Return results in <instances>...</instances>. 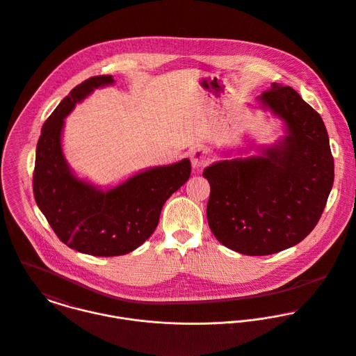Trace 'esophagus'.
Wrapping results in <instances>:
<instances>
[{
    "label": "esophagus",
    "instance_id": "obj_1",
    "mask_svg": "<svg viewBox=\"0 0 356 356\" xmlns=\"http://www.w3.org/2000/svg\"><path fill=\"white\" fill-rule=\"evenodd\" d=\"M191 163L195 170L204 167L209 163V153L203 147H197L191 152Z\"/></svg>",
    "mask_w": 356,
    "mask_h": 356
}]
</instances>
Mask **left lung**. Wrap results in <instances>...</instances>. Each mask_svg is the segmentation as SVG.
<instances>
[{
    "instance_id": "8db88e82",
    "label": "left lung",
    "mask_w": 356,
    "mask_h": 356,
    "mask_svg": "<svg viewBox=\"0 0 356 356\" xmlns=\"http://www.w3.org/2000/svg\"><path fill=\"white\" fill-rule=\"evenodd\" d=\"M259 106L284 124L276 143L258 156L206 167L207 221L220 243L245 255H269L296 245L316 227L334 181L325 122L291 87L273 83Z\"/></svg>"
}]
</instances>
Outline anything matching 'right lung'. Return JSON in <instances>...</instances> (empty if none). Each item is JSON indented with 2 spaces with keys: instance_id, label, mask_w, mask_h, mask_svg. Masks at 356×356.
<instances>
[{
  "instance_id": "obj_1",
  "label": "right lung",
  "mask_w": 356,
  "mask_h": 356,
  "mask_svg": "<svg viewBox=\"0 0 356 356\" xmlns=\"http://www.w3.org/2000/svg\"><path fill=\"white\" fill-rule=\"evenodd\" d=\"M95 76L70 91L44 122L35 150L34 199L48 224L66 245L95 257L134 251L154 232L167 199L191 177V161L140 171L102 189L79 178L62 149L65 119L94 90L113 84Z\"/></svg>"
}]
</instances>
